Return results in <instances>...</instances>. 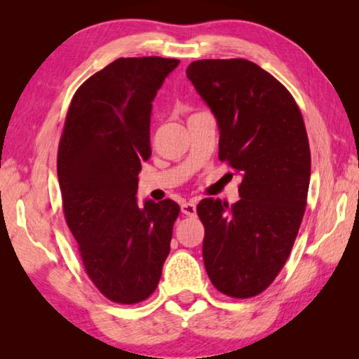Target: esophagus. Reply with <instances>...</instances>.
I'll use <instances>...</instances> for the list:
<instances>
[{
	"label": "esophagus",
	"instance_id": "obj_1",
	"mask_svg": "<svg viewBox=\"0 0 359 359\" xmlns=\"http://www.w3.org/2000/svg\"><path fill=\"white\" fill-rule=\"evenodd\" d=\"M180 210H182V214H185L188 217H193V215H196V204L185 201V203H182Z\"/></svg>",
	"mask_w": 359,
	"mask_h": 359
}]
</instances>
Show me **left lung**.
Here are the masks:
<instances>
[{
    "mask_svg": "<svg viewBox=\"0 0 359 359\" xmlns=\"http://www.w3.org/2000/svg\"><path fill=\"white\" fill-rule=\"evenodd\" d=\"M187 77L217 120L218 156L242 179L236 204H198L205 271L223 294L257 296L287 263L306 210L311 149L302 115L288 90L248 60H199Z\"/></svg>",
    "mask_w": 359,
    "mask_h": 359,
    "instance_id": "8db88e82",
    "label": "left lung"
}]
</instances>
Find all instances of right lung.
Masks as SVG:
<instances>
[{
  "label": "right lung",
  "instance_id": "1",
  "mask_svg": "<svg viewBox=\"0 0 359 359\" xmlns=\"http://www.w3.org/2000/svg\"><path fill=\"white\" fill-rule=\"evenodd\" d=\"M179 60L118 58L85 81L71 101L58 147L66 223L85 271L102 294L136 304L154 293L171 250L179 204H137L150 158L151 101Z\"/></svg>",
  "mask_w": 359,
  "mask_h": 359
}]
</instances>
